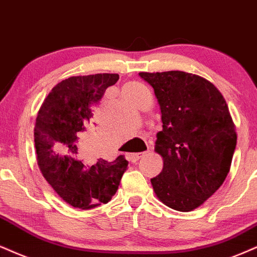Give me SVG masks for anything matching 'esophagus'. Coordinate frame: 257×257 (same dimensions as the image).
Wrapping results in <instances>:
<instances>
[{
    "label": "esophagus",
    "instance_id": "obj_1",
    "mask_svg": "<svg viewBox=\"0 0 257 257\" xmlns=\"http://www.w3.org/2000/svg\"><path fill=\"white\" fill-rule=\"evenodd\" d=\"M145 153H136V154H131L130 155V158H131L132 162H138L142 157L144 156Z\"/></svg>",
    "mask_w": 257,
    "mask_h": 257
}]
</instances>
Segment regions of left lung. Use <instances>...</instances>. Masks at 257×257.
I'll use <instances>...</instances> for the list:
<instances>
[{"label": "left lung", "mask_w": 257, "mask_h": 257, "mask_svg": "<svg viewBox=\"0 0 257 257\" xmlns=\"http://www.w3.org/2000/svg\"><path fill=\"white\" fill-rule=\"evenodd\" d=\"M139 76L154 88L162 114L155 151L163 158V169L151 179L155 194L173 210H195L230 172L237 134L226 101L199 75L163 71Z\"/></svg>", "instance_id": "1"}]
</instances>
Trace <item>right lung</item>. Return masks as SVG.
Instances as JSON below:
<instances>
[{
	"label": "right lung",
	"mask_w": 257,
	"mask_h": 257,
	"mask_svg": "<svg viewBox=\"0 0 257 257\" xmlns=\"http://www.w3.org/2000/svg\"><path fill=\"white\" fill-rule=\"evenodd\" d=\"M118 80V74L72 76L52 88L38 112V167L53 191L80 210L107 204L127 169L123 155L113 162L100 158L93 166L81 160V135L95 123L91 107Z\"/></svg>",
	"instance_id": "add662e5"
}]
</instances>
